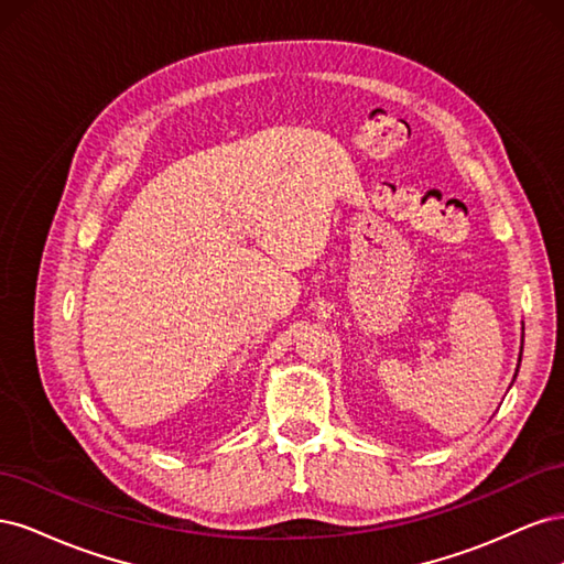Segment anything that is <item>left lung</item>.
Masks as SVG:
<instances>
[{
    "label": "left lung",
    "mask_w": 564,
    "mask_h": 564,
    "mask_svg": "<svg viewBox=\"0 0 564 564\" xmlns=\"http://www.w3.org/2000/svg\"><path fill=\"white\" fill-rule=\"evenodd\" d=\"M522 344H524V324H522ZM520 360H522V348H520ZM520 360H518V369H520ZM518 377V373H516Z\"/></svg>",
    "instance_id": "left-lung-1"
}]
</instances>
